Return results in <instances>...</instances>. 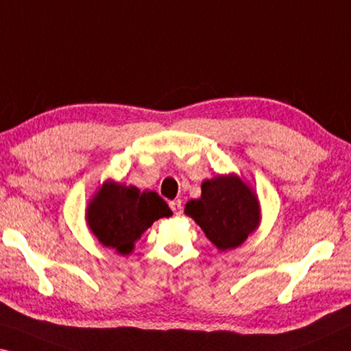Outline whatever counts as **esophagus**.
Listing matches in <instances>:
<instances>
[{
    "instance_id": "1",
    "label": "esophagus",
    "mask_w": 351,
    "mask_h": 351,
    "mask_svg": "<svg viewBox=\"0 0 351 351\" xmlns=\"http://www.w3.org/2000/svg\"><path fill=\"white\" fill-rule=\"evenodd\" d=\"M170 208H171V210H173L175 215H180L182 213L181 199H173V202H170Z\"/></svg>"
}]
</instances>
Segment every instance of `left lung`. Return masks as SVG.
Wrapping results in <instances>:
<instances>
[{
	"instance_id": "obj_1",
	"label": "left lung",
	"mask_w": 351,
	"mask_h": 351,
	"mask_svg": "<svg viewBox=\"0 0 351 351\" xmlns=\"http://www.w3.org/2000/svg\"><path fill=\"white\" fill-rule=\"evenodd\" d=\"M184 213L220 252L242 245L261 221L258 197L234 173L206 180L202 197L187 202Z\"/></svg>"
}]
</instances>
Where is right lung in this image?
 I'll use <instances>...</instances> for the list:
<instances>
[{
	"label": "right lung",
	"mask_w": 351,
	"mask_h": 351,
	"mask_svg": "<svg viewBox=\"0 0 351 351\" xmlns=\"http://www.w3.org/2000/svg\"><path fill=\"white\" fill-rule=\"evenodd\" d=\"M171 214L169 204L156 192L106 181L88 203L86 220L104 247L125 256L156 220Z\"/></svg>",
	"instance_id": "1"
}]
</instances>
